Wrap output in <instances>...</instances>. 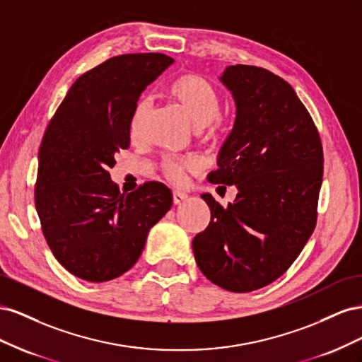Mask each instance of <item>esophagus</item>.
Returning <instances> with one entry per match:
<instances>
[{
    "mask_svg": "<svg viewBox=\"0 0 362 362\" xmlns=\"http://www.w3.org/2000/svg\"><path fill=\"white\" fill-rule=\"evenodd\" d=\"M172 198H173V204H175V205H180V204H182L185 199H187V194L181 193V192H173Z\"/></svg>",
    "mask_w": 362,
    "mask_h": 362,
    "instance_id": "1",
    "label": "esophagus"
}]
</instances>
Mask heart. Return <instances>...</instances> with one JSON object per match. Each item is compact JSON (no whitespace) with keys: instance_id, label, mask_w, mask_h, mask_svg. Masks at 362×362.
<instances>
[{"instance_id":"heart-1","label":"heart","mask_w":362,"mask_h":362,"mask_svg":"<svg viewBox=\"0 0 362 362\" xmlns=\"http://www.w3.org/2000/svg\"><path fill=\"white\" fill-rule=\"evenodd\" d=\"M170 100L182 108L192 122L199 127L206 139L216 140L222 134L223 124L221 117L222 100L216 86L198 74H184L175 78L166 89ZM149 113L148 100H140L129 117L128 131L133 140H140L145 134ZM201 161L196 157H164L160 163L161 173L169 182L182 185L187 175L199 170Z\"/></svg>"}]
</instances>
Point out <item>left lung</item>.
<instances>
[{"label": "left lung", "instance_id": "obj_1", "mask_svg": "<svg viewBox=\"0 0 362 362\" xmlns=\"http://www.w3.org/2000/svg\"><path fill=\"white\" fill-rule=\"evenodd\" d=\"M221 81L233 92L237 116L208 181L235 184L238 193L226 208L202 194L211 221L193 238V254L216 286L247 293L284 275L311 237L323 148L311 115L281 76L235 64Z\"/></svg>", "mask_w": 362, "mask_h": 362}]
</instances>
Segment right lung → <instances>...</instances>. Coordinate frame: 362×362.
Instances as JSON below:
<instances>
[{"mask_svg":"<svg viewBox=\"0 0 362 362\" xmlns=\"http://www.w3.org/2000/svg\"><path fill=\"white\" fill-rule=\"evenodd\" d=\"M175 60L158 52L124 54L71 86L43 134L35 202L52 255L72 275L104 282L124 275L149 229L172 206V192L145 182L120 193L108 169L129 146L128 124L140 93Z\"/></svg>","mask_w":362,"mask_h":362,"instance_id":"obj_1","label":"right lung"}]
</instances>
